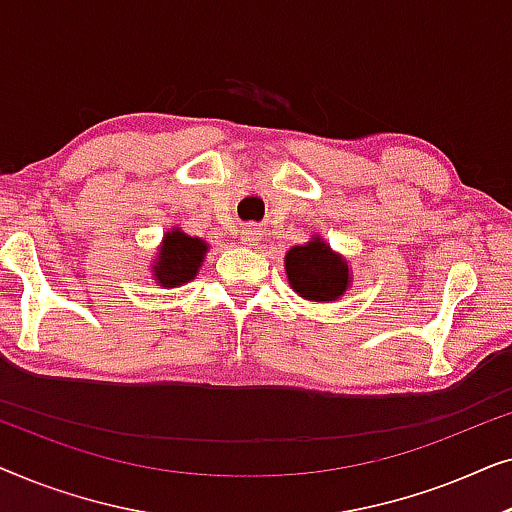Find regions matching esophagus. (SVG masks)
I'll use <instances>...</instances> for the list:
<instances>
[{
  "label": "esophagus",
  "mask_w": 512,
  "mask_h": 512,
  "mask_svg": "<svg viewBox=\"0 0 512 512\" xmlns=\"http://www.w3.org/2000/svg\"><path fill=\"white\" fill-rule=\"evenodd\" d=\"M258 237H261V230H258L256 226H244L242 228L240 240H242V244H247V247H254V244L258 242Z\"/></svg>",
  "instance_id": "1"
}]
</instances>
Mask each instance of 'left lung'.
Here are the masks:
<instances>
[{
	"instance_id": "obj_1",
	"label": "left lung",
	"mask_w": 512,
	"mask_h": 512,
	"mask_svg": "<svg viewBox=\"0 0 512 512\" xmlns=\"http://www.w3.org/2000/svg\"><path fill=\"white\" fill-rule=\"evenodd\" d=\"M284 270L291 289L310 303H335L352 286L349 261L321 235L286 251Z\"/></svg>"
}]
</instances>
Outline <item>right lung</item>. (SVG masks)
Here are the masks:
<instances>
[{"label":"right lung","instance_id":"obj_1","mask_svg":"<svg viewBox=\"0 0 512 512\" xmlns=\"http://www.w3.org/2000/svg\"><path fill=\"white\" fill-rule=\"evenodd\" d=\"M156 251L158 254L151 258L149 265L153 282L163 289H177L198 277L209 244L202 237H193L174 226L163 235V242Z\"/></svg>","mask_w":512,"mask_h":512}]
</instances>
